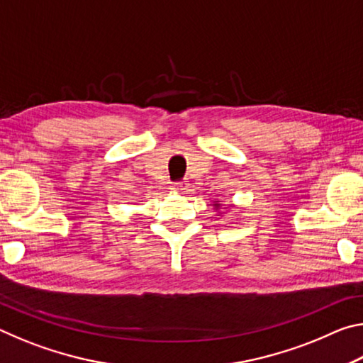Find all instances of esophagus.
Instances as JSON below:
<instances>
[{
  "mask_svg": "<svg viewBox=\"0 0 363 363\" xmlns=\"http://www.w3.org/2000/svg\"><path fill=\"white\" fill-rule=\"evenodd\" d=\"M171 190H176V192H186L189 189V182L187 181H179V182H174L173 186L169 187Z\"/></svg>",
  "mask_w": 363,
  "mask_h": 363,
  "instance_id": "1",
  "label": "esophagus"
}]
</instances>
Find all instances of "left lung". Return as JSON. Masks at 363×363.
Returning a JSON list of instances; mask_svg holds the SVG:
<instances>
[{
	"mask_svg": "<svg viewBox=\"0 0 363 363\" xmlns=\"http://www.w3.org/2000/svg\"><path fill=\"white\" fill-rule=\"evenodd\" d=\"M214 206H219V203H216V205H214Z\"/></svg>",
	"mask_w": 363,
	"mask_h": 363,
	"instance_id": "left-lung-1",
	"label": "left lung"
}]
</instances>
